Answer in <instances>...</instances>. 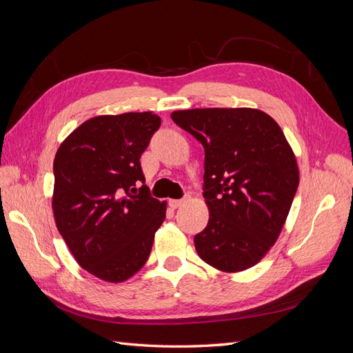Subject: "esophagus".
<instances>
[{
	"label": "esophagus",
	"mask_w": 353,
	"mask_h": 353,
	"mask_svg": "<svg viewBox=\"0 0 353 353\" xmlns=\"http://www.w3.org/2000/svg\"><path fill=\"white\" fill-rule=\"evenodd\" d=\"M188 200H190V196L185 194L183 199H179V200H170V206H172L174 209H178V208L183 206L184 203H187Z\"/></svg>",
	"instance_id": "1"
}]
</instances>
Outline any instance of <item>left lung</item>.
Wrapping results in <instances>:
<instances>
[{
  "label": "left lung",
  "mask_w": 353,
  "mask_h": 353,
  "mask_svg": "<svg viewBox=\"0 0 353 353\" xmlns=\"http://www.w3.org/2000/svg\"><path fill=\"white\" fill-rule=\"evenodd\" d=\"M205 148L206 228L194 236L213 268H250L279 239L299 185L292 147L270 114L258 109H191L170 114Z\"/></svg>",
  "instance_id": "left-lung-1"
}]
</instances>
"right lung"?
<instances>
[{
    "mask_svg": "<svg viewBox=\"0 0 353 353\" xmlns=\"http://www.w3.org/2000/svg\"><path fill=\"white\" fill-rule=\"evenodd\" d=\"M152 112L97 116L59 147L52 210L74 259L97 279L121 283L143 268L166 203L152 197L140 157L160 128Z\"/></svg>",
    "mask_w": 353,
    "mask_h": 353,
    "instance_id": "1",
    "label": "right lung"
}]
</instances>
